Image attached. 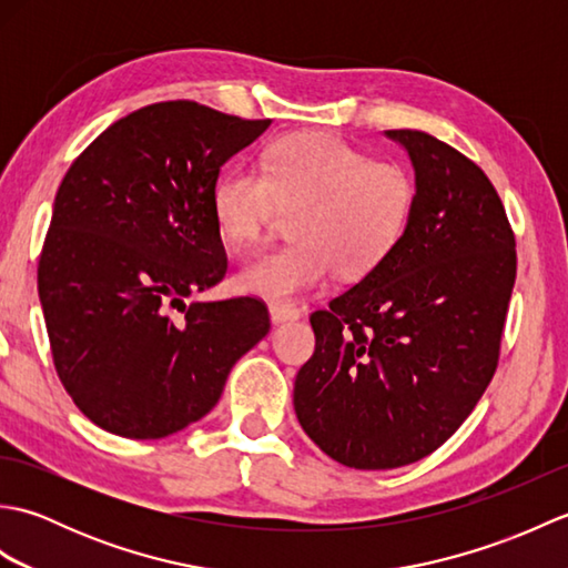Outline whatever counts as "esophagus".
<instances>
[{
	"mask_svg": "<svg viewBox=\"0 0 568 568\" xmlns=\"http://www.w3.org/2000/svg\"><path fill=\"white\" fill-rule=\"evenodd\" d=\"M271 312V320L273 324H283V322H295L300 320V310L295 305H287V303H271L268 305Z\"/></svg>",
	"mask_w": 568,
	"mask_h": 568,
	"instance_id": "esophagus-1",
	"label": "esophagus"
}]
</instances>
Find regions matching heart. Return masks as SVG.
Instances as JSON below:
<instances>
[{"mask_svg": "<svg viewBox=\"0 0 568 568\" xmlns=\"http://www.w3.org/2000/svg\"><path fill=\"white\" fill-rule=\"evenodd\" d=\"M413 173L373 161L329 131H297L263 151L261 173L229 168L212 187L220 234L244 251L263 239L277 207L293 210L287 244L241 265L244 293L287 300L317 287L336 268L361 277L390 256L415 212Z\"/></svg>", "mask_w": 568, "mask_h": 568, "instance_id": "obj_1", "label": "heart"}]
</instances>
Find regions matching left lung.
<instances>
[{"label": "left lung", "mask_w": 568, "mask_h": 568, "mask_svg": "<svg viewBox=\"0 0 568 568\" xmlns=\"http://www.w3.org/2000/svg\"><path fill=\"white\" fill-rule=\"evenodd\" d=\"M415 168L400 244L310 317L295 378L307 437L348 468L419 462L452 437L498 368L517 253L488 175L425 131L390 129Z\"/></svg>", "instance_id": "1"}]
</instances>
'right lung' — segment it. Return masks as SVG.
Returning <instances> with one entry per match:
<instances>
[{
  "label": "right lung",
  "mask_w": 568,
  "mask_h": 568,
  "mask_svg": "<svg viewBox=\"0 0 568 568\" xmlns=\"http://www.w3.org/2000/svg\"><path fill=\"white\" fill-rule=\"evenodd\" d=\"M268 126L190 100L155 102L72 161L39 258V297L58 378L98 427L129 439L185 429L268 334L256 297L185 305L226 273L212 216L222 165Z\"/></svg>",
  "instance_id": "obj_1"
}]
</instances>
